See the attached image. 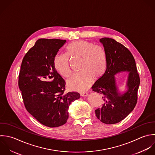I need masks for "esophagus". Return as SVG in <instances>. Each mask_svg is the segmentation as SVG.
<instances>
[{
	"instance_id": "34e87169",
	"label": "esophagus",
	"mask_w": 155,
	"mask_h": 155,
	"mask_svg": "<svg viewBox=\"0 0 155 155\" xmlns=\"http://www.w3.org/2000/svg\"><path fill=\"white\" fill-rule=\"evenodd\" d=\"M80 95H81V96H82V97H86V96H87L88 94H87V92H84V93L80 94Z\"/></svg>"
}]
</instances>
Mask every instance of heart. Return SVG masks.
Here are the masks:
<instances>
[{
    "instance_id": "heart-1",
    "label": "heart",
    "mask_w": 155,
    "mask_h": 155,
    "mask_svg": "<svg viewBox=\"0 0 155 155\" xmlns=\"http://www.w3.org/2000/svg\"><path fill=\"white\" fill-rule=\"evenodd\" d=\"M69 56L72 60L81 59L80 71L67 81L68 87L72 90L83 92L89 89L93 80H100L107 68V57L103 47L86 40H77L69 43L66 54H57L54 58V66L63 77L71 74Z\"/></svg>"
}]
</instances>
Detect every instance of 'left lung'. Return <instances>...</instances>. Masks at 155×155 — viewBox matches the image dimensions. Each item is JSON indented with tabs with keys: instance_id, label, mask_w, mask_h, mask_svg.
<instances>
[{
	"instance_id": "8db88e82",
	"label": "left lung",
	"mask_w": 155,
	"mask_h": 155,
	"mask_svg": "<svg viewBox=\"0 0 155 155\" xmlns=\"http://www.w3.org/2000/svg\"><path fill=\"white\" fill-rule=\"evenodd\" d=\"M107 57V68L104 75L92 86V91L102 95L104 101L101 108L95 110L96 117L107 124H116L127 117L135 108L138 100L140 78L135 58L130 51L113 38L100 39ZM129 71L127 92H117L114 75L117 73Z\"/></svg>"
}]
</instances>
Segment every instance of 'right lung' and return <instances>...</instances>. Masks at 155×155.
Returning a JSON list of instances; mask_svg holds the SVG:
<instances>
[{
  "mask_svg": "<svg viewBox=\"0 0 155 155\" xmlns=\"http://www.w3.org/2000/svg\"><path fill=\"white\" fill-rule=\"evenodd\" d=\"M66 40L38 39L24 56L18 75V87L27 111L49 127L64 124L68 108L80 96L64 93L66 83L54 66V58Z\"/></svg>",
  "mask_w": 155,
  "mask_h": 155,
  "instance_id": "1",
  "label": "right lung"
}]
</instances>
